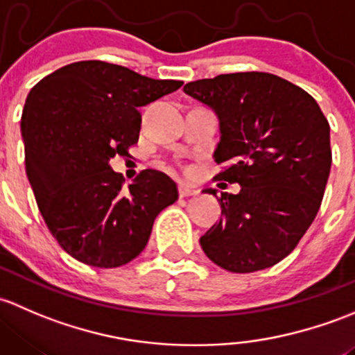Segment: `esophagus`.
<instances>
[{
    "mask_svg": "<svg viewBox=\"0 0 355 355\" xmlns=\"http://www.w3.org/2000/svg\"><path fill=\"white\" fill-rule=\"evenodd\" d=\"M195 195H198V191H196V189H191L189 186H186V184L179 186V196H181V198H188V196H195Z\"/></svg>",
    "mask_w": 355,
    "mask_h": 355,
    "instance_id": "34e87169",
    "label": "esophagus"
}]
</instances>
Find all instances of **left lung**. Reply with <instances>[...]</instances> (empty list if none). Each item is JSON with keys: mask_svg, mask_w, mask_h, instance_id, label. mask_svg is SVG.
Listing matches in <instances>:
<instances>
[{"mask_svg": "<svg viewBox=\"0 0 355 355\" xmlns=\"http://www.w3.org/2000/svg\"><path fill=\"white\" fill-rule=\"evenodd\" d=\"M220 119L215 189L222 218L200 239L220 268L251 273L294 251L321 207L331 167L330 124L301 87L265 71H241L184 85ZM220 186H224L222 182Z\"/></svg>", "mask_w": 355, "mask_h": 355, "instance_id": "8db88e82", "label": "left lung"}]
</instances>
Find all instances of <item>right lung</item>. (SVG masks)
<instances>
[{
	"instance_id": "1",
	"label": "right lung",
	"mask_w": 355,
	"mask_h": 355,
	"mask_svg": "<svg viewBox=\"0 0 355 355\" xmlns=\"http://www.w3.org/2000/svg\"><path fill=\"white\" fill-rule=\"evenodd\" d=\"M181 85L94 60L56 69L31 90L20 123L25 171L47 229L69 257L97 268L126 265L178 200L176 182L153 169L124 189L109 159L137 145L138 107Z\"/></svg>"
}]
</instances>
